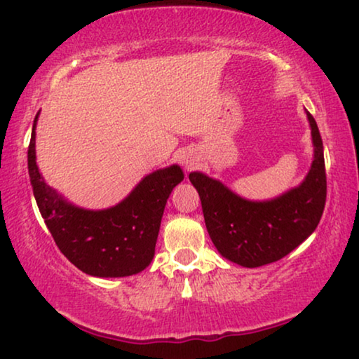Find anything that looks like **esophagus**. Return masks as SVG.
Instances as JSON below:
<instances>
[{"label": "esophagus", "instance_id": "obj_1", "mask_svg": "<svg viewBox=\"0 0 359 359\" xmlns=\"http://www.w3.org/2000/svg\"><path fill=\"white\" fill-rule=\"evenodd\" d=\"M178 158H180V163L183 165L186 170H191V168H193V166H194V163H196L193 156H189V155H186V154H181V155L178 156Z\"/></svg>", "mask_w": 359, "mask_h": 359}]
</instances>
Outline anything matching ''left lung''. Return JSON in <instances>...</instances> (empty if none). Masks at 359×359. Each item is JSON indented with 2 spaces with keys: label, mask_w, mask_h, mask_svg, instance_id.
Wrapping results in <instances>:
<instances>
[{
  "label": "left lung",
  "mask_w": 359,
  "mask_h": 359,
  "mask_svg": "<svg viewBox=\"0 0 359 359\" xmlns=\"http://www.w3.org/2000/svg\"><path fill=\"white\" fill-rule=\"evenodd\" d=\"M306 114L313 145L311 170L301 184L278 198L250 201L201 171L189 173L209 237L229 262L245 268L278 262L311 237L320 222L327 198L323 144L316 119L309 111Z\"/></svg>",
  "instance_id": "8db88e82"
}]
</instances>
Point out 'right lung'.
I'll return each mask as SVG.
<instances>
[{
  "mask_svg": "<svg viewBox=\"0 0 359 359\" xmlns=\"http://www.w3.org/2000/svg\"><path fill=\"white\" fill-rule=\"evenodd\" d=\"M34 119L27 168L34 198L57 247L83 273L96 278L137 274L154 259L161 217L171 191L184 180L178 165L142 178L119 204L107 209H83L68 203L42 178L36 161Z\"/></svg>",
  "mask_w": 359,
  "mask_h": 359,
  "instance_id": "1",
  "label": "right lung"
}]
</instances>
